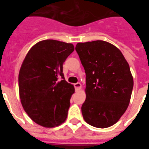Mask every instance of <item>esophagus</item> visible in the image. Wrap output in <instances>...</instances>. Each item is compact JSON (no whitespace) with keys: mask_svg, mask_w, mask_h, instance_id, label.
I'll return each mask as SVG.
<instances>
[{"mask_svg":"<svg viewBox=\"0 0 149 149\" xmlns=\"http://www.w3.org/2000/svg\"><path fill=\"white\" fill-rule=\"evenodd\" d=\"M74 87L75 88H76V91H79V90L81 89V83H76V84H74Z\"/></svg>","mask_w":149,"mask_h":149,"instance_id":"34e87169","label":"esophagus"}]
</instances>
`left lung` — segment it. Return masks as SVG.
Wrapping results in <instances>:
<instances>
[{
    "label": "left lung",
    "instance_id": "left-lung-1",
    "mask_svg": "<svg viewBox=\"0 0 149 149\" xmlns=\"http://www.w3.org/2000/svg\"><path fill=\"white\" fill-rule=\"evenodd\" d=\"M76 50L86 73L84 120L99 128L110 127L130 103L133 79L128 63L118 48L102 40L78 43Z\"/></svg>",
    "mask_w": 149,
    "mask_h": 149
}]
</instances>
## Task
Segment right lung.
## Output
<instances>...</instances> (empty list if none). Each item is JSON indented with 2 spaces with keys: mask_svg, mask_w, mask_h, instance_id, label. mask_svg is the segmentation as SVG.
<instances>
[{
  "mask_svg": "<svg viewBox=\"0 0 149 149\" xmlns=\"http://www.w3.org/2000/svg\"><path fill=\"white\" fill-rule=\"evenodd\" d=\"M73 50L70 43L45 40L34 45L24 60L19 74L21 102L40 125L56 127L67 118L75 89L65 80L63 65Z\"/></svg>",
  "mask_w": 149,
  "mask_h": 149,
  "instance_id": "1",
  "label": "right lung"
}]
</instances>
